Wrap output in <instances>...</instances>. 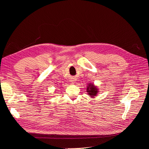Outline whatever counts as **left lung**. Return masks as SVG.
I'll use <instances>...</instances> for the list:
<instances>
[{
	"mask_svg": "<svg viewBox=\"0 0 149 149\" xmlns=\"http://www.w3.org/2000/svg\"><path fill=\"white\" fill-rule=\"evenodd\" d=\"M87 92L91 97L95 96V95H97V93L98 92L97 88H95V86H94L93 84H89V86H88Z\"/></svg>",
	"mask_w": 149,
	"mask_h": 149,
	"instance_id": "1",
	"label": "left lung"
}]
</instances>
